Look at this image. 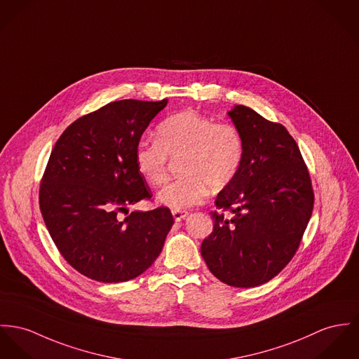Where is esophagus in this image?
<instances>
[{"label":"esophagus","instance_id":"esophagus-1","mask_svg":"<svg viewBox=\"0 0 359 359\" xmlns=\"http://www.w3.org/2000/svg\"><path fill=\"white\" fill-rule=\"evenodd\" d=\"M189 212H186V210H173L172 212V216H173V219L175 221H182L186 220L187 217H189Z\"/></svg>","mask_w":359,"mask_h":359}]
</instances>
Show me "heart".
I'll use <instances>...</instances> for the list:
<instances>
[{"mask_svg": "<svg viewBox=\"0 0 359 359\" xmlns=\"http://www.w3.org/2000/svg\"><path fill=\"white\" fill-rule=\"evenodd\" d=\"M245 144L239 130L193 111L169 116L157 126L156 142H139L135 165L151 186L166 177L168 157L179 160L180 179L168 183L157 201L173 210L201 203L210 190H220L239 172Z\"/></svg>", "mask_w": 359, "mask_h": 359, "instance_id": "1", "label": "heart"}]
</instances>
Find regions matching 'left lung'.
I'll use <instances>...</instances> for the list:
<instances>
[{
	"label": "left lung",
	"mask_w": 359,
	"mask_h": 359,
	"mask_svg": "<svg viewBox=\"0 0 359 359\" xmlns=\"http://www.w3.org/2000/svg\"><path fill=\"white\" fill-rule=\"evenodd\" d=\"M245 154L216 198L201 255L220 281L250 288L278 275L299 248L314 194L302 154L284 126L243 105L228 111Z\"/></svg>",
	"instance_id": "1"
}]
</instances>
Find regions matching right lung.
Returning a JSON list of instances; mask_svg holds the SVG:
<instances>
[{
  "label": "right lung",
  "instance_id": "obj_1",
  "mask_svg": "<svg viewBox=\"0 0 359 359\" xmlns=\"http://www.w3.org/2000/svg\"><path fill=\"white\" fill-rule=\"evenodd\" d=\"M158 102L121 100L74 121L55 142L46 166L39 208L65 261L83 276L121 283L157 259L173 225L168 208L118 213L151 191L135 165V149Z\"/></svg>",
  "mask_w": 359,
  "mask_h": 359
}]
</instances>
